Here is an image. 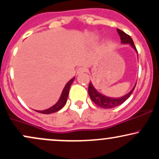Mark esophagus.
I'll return each mask as SVG.
<instances>
[{"label": "esophagus", "instance_id": "1", "mask_svg": "<svg viewBox=\"0 0 159 159\" xmlns=\"http://www.w3.org/2000/svg\"><path fill=\"white\" fill-rule=\"evenodd\" d=\"M86 71H87V69H86L85 67H79V68L77 69V74L81 75L82 73H84V72H85Z\"/></svg>", "mask_w": 159, "mask_h": 159}]
</instances>
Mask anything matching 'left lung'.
I'll use <instances>...</instances> for the list:
<instances>
[{
	"label": "left lung",
	"instance_id": "8db88e82",
	"mask_svg": "<svg viewBox=\"0 0 159 159\" xmlns=\"http://www.w3.org/2000/svg\"><path fill=\"white\" fill-rule=\"evenodd\" d=\"M117 32L119 34L120 36V39H121V43H123V44H130L132 45V47L134 50L136 51L137 53H138V51H137L135 45H134V43H133V40L130 36L128 35L127 34H125V32H123V30H120V29H117ZM136 85V84H135ZM134 88L132 89L129 93L125 95V96H123V97L120 98H110L107 97V96H104V95L99 93L96 89L94 88V87L93 86L92 83L90 82L89 84V87H88V93L89 96L93 102L96 104L98 106L102 107V108H112V107L119 106L120 105L123 104L125 100L127 99L129 96H131V94L132 93L133 90H134Z\"/></svg>",
	"mask_w": 159,
	"mask_h": 159
}]
</instances>
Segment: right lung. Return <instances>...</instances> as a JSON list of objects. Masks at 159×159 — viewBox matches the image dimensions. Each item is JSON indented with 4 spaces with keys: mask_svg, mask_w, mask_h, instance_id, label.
Segmentation results:
<instances>
[{
    "mask_svg": "<svg viewBox=\"0 0 159 159\" xmlns=\"http://www.w3.org/2000/svg\"><path fill=\"white\" fill-rule=\"evenodd\" d=\"M74 80H75V77L73 78H72V79H71L70 81L66 84L65 87L63 90V92H62L61 93V97H60L59 100H58V102L55 104V105H53V106L51 107L50 108L46 109V110L36 111V112L41 113V114H52V113L57 112V111L61 110L62 107L66 105V103L67 98H68V95L69 92V89H70V86L72 84V82L74 81Z\"/></svg>",
    "mask_w": 159,
    "mask_h": 159,
    "instance_id": "right-lung-1",
    "label": "right lung"
}]
</instances>
